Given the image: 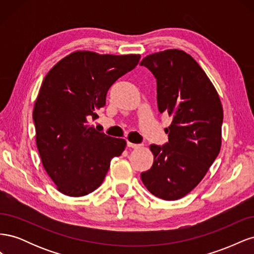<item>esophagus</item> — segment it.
Masks as SVG:
<instances>
[{
  "mask_svg": "<svg viewBox=\"0 0 254 254\" xmlns=\"http://www.w3.org/2000/svg\"><path fill=\"white\" fill-rule=\"evenodd\" d=\"M127 146L130 148H140L141 145L140 144H134V143H131V142H127Z\"/></svg>",
  "mask_w": 254,
  "mask_h": 254,
  "instance_id": "obj_1",
  "label": "esophagus"
}]
</instances>
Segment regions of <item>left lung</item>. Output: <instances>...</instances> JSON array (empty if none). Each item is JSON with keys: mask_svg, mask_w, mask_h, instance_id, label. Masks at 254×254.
<instances>
[{"mask_svg": "<svg viewBox=\"0 0 254 254\" xmlns=\"http://www.w3.org/2000/svg\"><path fill=\"white\" fill-rule=\"evenodd\" d=\"M140 64L157 79L160 113L173 118L165 128L168 143L149 146L153 164L141 179L152 195L178 200L198 186L218 156L224 110L214 84L190 54L165 50Z\"/></svg>", "mask_w": 254, "mask_h": 254, "instance_id": "1", "label": "left lung"}]
</instances>
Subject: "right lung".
<instances>
[{"label": "right lung", "instance_id": "obj_1", "mask_svg": "<svg viewBox=\"0 0 254 254\" xmlns=\"http://www.w3.org/2000/svg\"><path fill=\"white\" fill-rule=\"evenodd\" d=\"M139 54L110 55L76 51L45 76L34 105L36 144L56 189L80 197L103 183L114 157L126 147L90 125L106 105L109 88L139 64Z\"/></svg>", "mask_w": 254, "mask_h": 254}]
</instances>
